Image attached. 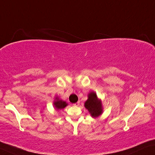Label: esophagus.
Listing matches in <instances>:
<instances>
[{
  "mask_svg": "<svg viewBox=\"0 0 155 155\" xmlns=\"http://www.w3.org/2000/svg\"><path fill=\"white\" fill-rule=\"evenodd\" d=\"M79 104H80V102H76V103L73 104V105H74V106H78V105H79Z\"/></svg>",
  "mask_w": 155,
  "mask_h": 155,
  "instance_id": "34e87169",
  "label": "esophagus"
}]
</instances>
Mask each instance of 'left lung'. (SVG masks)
<instances>
[{"label":"left lung","mask_w":155,"mask_h":155,"mask_svg":"<svg viewBox=\"0 0 155 155\" xmlns=\"http://www.w3.org/2000/svg\"><path fill=\"white\" fill-rule=\"evenodd\" d=\"M89 98L85 102L84 106L87 108L93 117H97L102 113V104L101 101L94 92L89 94Z\"/></svg>","instance_id":"1"}]
</instances>
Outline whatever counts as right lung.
<instances>
[{"instance_id": "right-lung-1", "label": "right lung", "mask_w": 155, "mask_h": 155, "mask_svg": "<svg viewBox=\"0 0 155 155\" xmlns=\"http://www.w3.org/2000/svg\"><path fill=\"white\" fill-rule=\"evenodd\" d=\"M54 105L55 106L57 109H61L65 107L67 105V104L66 103V102L61 101V100H58V101L54 102Z\"/></svg>"}]
</instances>
